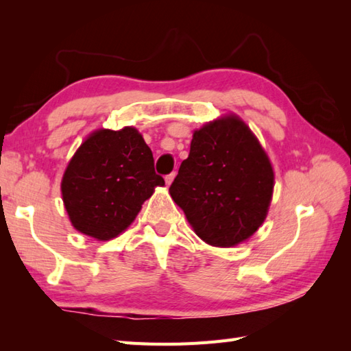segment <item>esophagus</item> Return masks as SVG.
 I'll return each mask as SVG.
<instances>
[{
    "label": "esophagus",
    "mask_w": 351,
    "mask_h": 351,
    "mask_svg": "<svg viewBox=\"0 0 351 351\" xmlns=\"http://www.w3.org/2000/svg\"><path fill=\"white\" fill-rule=\"evenodd\" d=\"M173 180H175V171H173V173H170V175L166 176V185H167V187H169L171 182H173Z\"/></svg>",
    "instance_id": "1"
}]
</instances>
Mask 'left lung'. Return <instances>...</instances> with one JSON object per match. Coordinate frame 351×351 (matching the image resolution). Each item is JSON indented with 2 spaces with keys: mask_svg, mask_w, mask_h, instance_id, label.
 Segmentation results:
<instances>
[{
  "mask_svg": "<svg viewBox=\"0 0 351 351\" xmlns=\"http://www.w3.org/2000/svg\"><path fill=\"white\" fill-rule=\"evenodd\" d=\"M273 187L265 151L249 126L229 114L195 131L169 191L205 243L232 247L263 225Z\"/></svg>",
  "mask_w": 351,
  "mask_h": 351,
  "instance_id": "8db88e82",
  "label": "left lung"
}]
</instances>
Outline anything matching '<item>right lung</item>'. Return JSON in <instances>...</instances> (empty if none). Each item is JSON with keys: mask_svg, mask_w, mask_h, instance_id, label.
<instances>
[{"mask_svg": "<svg viewBox=\"0 0 351 351\" xmlns=\"http://www.w3.org/2000/svg\"><path fill=\"white\" fill-rule=\"evenodd\" d=\"M154 155L131 126L98 130L72 156L63 175L62 195L73 228L99 241L128 228L155 187Z\"/></svg>", "mask_w": 351, "mask_h": 351, "instance_id": "obj_1", "label": "right lung"}]
</instances>
